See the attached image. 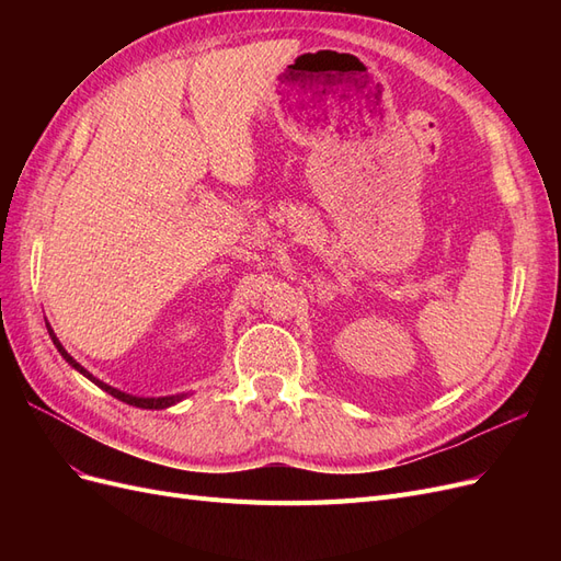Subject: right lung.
Masks as SVG:
<instances>
[{
  "label": "right lung",
  "instance_id": "right-lung-1",
  "mask_svg": "<svg viewBox=\"0 0 561 561\" xmlns=\"http://www.w3.org/2000/svg\"><path fill=\"white\" fill-rule=\"evenodd\" d=\"M46 328H48V334H50V339H54V344H56V348L60 351L62 358H65L67 363H70L75 369H79L83 377L91 379L95 386H100V388H103V390H107V393H110V396H114L116 400H122V402H126V404H133V407H142V410H165V407H171V404L180 402V398H182V396H171V398H135V396L122 393V390H116V388H112V386L103 383V381H100V379H95V377L91 375V371L83 369V367H81V365H79V363L72 358V355L62 348V344L58 342V336L54 334V330H50L48 322H46Z\"/></svg>",
  "mask_w": 561,
  "mask_h": 561
}]
</instances>
